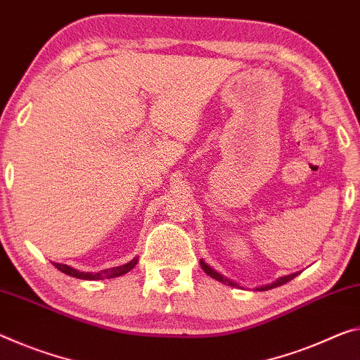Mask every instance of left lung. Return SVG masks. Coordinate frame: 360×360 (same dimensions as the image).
Returning <instances> with one entry per match:
<instances>
[{
    "label": "left lung",
    "instance_id": "1",
    "mask_svg": "<svg viewBox=\"0 0 360 360\" xmlns=\"http://www.w3.org/2000/svg\"><path fill=\"white\" fill-rule=\"evenodd\" d=\"M200 266H202V269L208 274L210 277H213V278H216V281H219V282H222V283H227V285H231V287H238L237 283H233L232 281H229V278H226L224 276H221L219 272H216L213 267H210L207 262H205L203 259H200ZM300 272H296V274H292V276H285V277H281L278 278V281H276L274 283H271V285H266V287H261V288H258L259 292H264V290H271V288H276V287H278V285H283V283H287V282H290L292 281V278H295L296 276H298Z\"/></svg>",
    "mask_w": 360,
    "mask_h": 360
}]
</instances>
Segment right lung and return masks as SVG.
Listing matches in <instances>:
<instances>
[{"instance_id":"obj_1","label":"right lung","mask_w":360,"mask_h":360,"mask_svg":"<svg viewBox=\"0 0 360 360\" xmlns=\"http://www.w3.org/2000/svg\"><path fill=\"white\" fill-rule=\"evenodd\" d=\"M53 264L60 272L67 274V276H72V277H77V278H83V281H98V278H113V277L123 276V274L129 272L136 264H138V258H134L133 261H129V262H127V264H123V266L112 267V269H105V271H101V272H96V274H93V272H79V271L73 269V267L67 266V264H59V262H53Z\"/></svg>"}]
</instances>
